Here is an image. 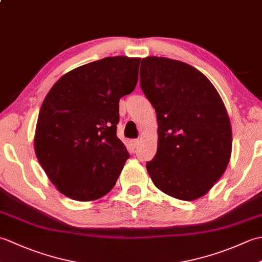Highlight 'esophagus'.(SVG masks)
Returning <instances> with one entry per match:
<instances>
[{
    "label": "esophagus",
    "instance_id": "esophagus-1",
    "mask_svg": "<svg viewBox=\"0 0 262 262\" xmlns=\"http://www.w3.org/2000/svg\"><path fill=\"white\" fill-rule=\"evenodd\" d=\"M138 145H140V140H133L132 141V147H133V149H136L138 147Z\"/></svg>",
    "mask_w": 262,
    "mask_h": 262
}]
</instances>
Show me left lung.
Segmentation results:
<instances>
[{"label":"left lung","mask_w":262,"mask_h":262,"mask_svg":"<svg viewBox=\"0 0 262 262\" xmlns=\"http://www.w3.org/2000/svg\"><path fill=\"white\" fill-rule=\"evenodd\" d=\"M141 88L157 113L158 149L146 169L169 196L191 202L223 176L232 128L223 100L202 72L180 60L142 59Z\"/></svg>","instance_id":"1"}]
</instances>
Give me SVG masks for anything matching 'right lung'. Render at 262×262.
<instances>
[{
    "instance_id": "obj_1",
    "label": "right lung",
    "mask_w": 262,
    "mask_h": 262,
    "mask_svg": "<svg viewBox=\"0 0 262 262\" xmlns=\"http://www.w3.org/2000/svg\"><path fill=\"white\" fill-rule=\"evenodd\" d=\"M141 58L115 56L70 71L39 111L35 152L59 192L77 202L103 197L129 158L116 135L119 100L137 84Z\"/></svg>"
}]
</instances>
